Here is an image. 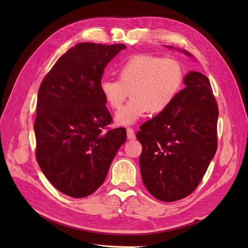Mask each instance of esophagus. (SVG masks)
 <instances>
[{
    "instance_id": "1",
    "label": "esophagus",
    "mask_w": 248,
    "mask_h": 248,
    "mask_svg": "<svg viewBox=\"0 0 248 248\" xmlns=\"http://www.w3.org/2000/svg\"><path fill=\"white\" fill-rule=\"evenodd\" d=\"M126 133H127V139L128 140H135L136 136H135V131L132 127H127L126 128Z\"/></svg>"
}]
</instances>
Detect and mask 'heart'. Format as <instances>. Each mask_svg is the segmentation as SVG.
I'll list each match as a JSON object with an SVG mask.
<instances>
[{
    "label": "heart",
    "mask_w": 248,
    "mask_h": 248,
    "mask_svg": "<svg viewBox=\"0 0 248 248\" xmlns=\"http://www.w3.org/2000/svg\"><path fill=\"white\" fill-rule=\"evenodd\" d=\"M116 75L117 80H101L99 88L112 110H119L126 97L132 96L115 116L121 125L132 124L149 111H165L184 81V69L178 60L149 54L131 56L116 69Z\"/></svg>",
    "instance_id": "b5f03b06"
}]
</instances>
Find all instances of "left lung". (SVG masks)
I'll list each match as a JSON object with an SVG mask.
<instances>
[{
  "mask_svg": "<svg viewBox=\"0 0 248 248\" xmlns=\"http://www.w3.org/2000/svg\"><path fill=\"white\" fill-rule=\"evenodd\" d=\"M184 83L171 106L137 133L142 182L163 202L178 201L196 190L217 150L218 106L210 81L191 71Z\"/></svg>",
  "mask_w": 248,
  "mask_h": 248,
  "instance_id": "obj_1",
  "label": "left lung"
}]
</instances>
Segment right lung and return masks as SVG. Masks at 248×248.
<instances>
[{
	"label": "right lung",
	"mask_w": 248,
	"mask_h": 248,
	"mask_svg": "<svg viewBox=\"0 0 248 248\" xmlns=\"http://www.w3.org/2000/svg\"><path fill=\"white\" fill-rule=\"evenodd\" d=\"M124 48L77 44L39 87L36 160L50 183L67 196L83 198L96 191L126 140L124 127H108L112 117L99 88L103 69Z\"/></svg>",
	"instance_id": "right-lung-1"
}]
</instances>
